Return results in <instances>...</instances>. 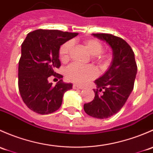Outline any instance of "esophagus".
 <instances>
[{
  "instance_id": "obj_1",
  "label": "esophagus",
  "mask_w": 153,
  "mask_h": 153,
  "mask_svg": "<svg viewBox=\"0 0 153 153\" xmlns=\"http://www.w3.org/2000/svg\"><path fill=\"white\" fill-rule=\"evenodd\" d=\"M73 88L74 89H79V90H82V87H81V86H79V85H73Z\"/></svg>"
}]
</instances>
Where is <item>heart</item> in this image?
I'll return each instance as SVG.
<instances>
[{"label": "heart", "instance_id": "b5f03b06", "mask_svg": "<svg viewBox=\"0 0 153 153\" xmlns=\"http://www.w3.org/2000/svg\"><path fill=\"white\" fill-rule=\"evenodd\" d=\"M72 41H68L61 45L59 48V58L62 62H67L70 58L73 48ZM84 45L88 52L94 56V59L100 64L105 63L110 59V55L102 52L103 45L100 40L97 39H88L84 41ZM97 71L90 65H82L74 63L66 70V77L68 80L79 85H85L97 76Z\"/></svg>", "mask_w": 153, "mask_h": 153}]
</instances>
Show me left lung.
Returning <instances> with one entry per match:
<instances>
[{"label": "left lung", "mask_w": 153, "mask_h": 153, "mask_svg": "<svg viewBox=\"0 0 153 153\" xmlns=\"http://www.w3.org/2000/svg\"><path fill=\"white\" fill-rule=\"evenodd\" d=\"M106 42L113 51L108 70L95 80L94 100L84 105V111L97 119H107L122 109L134 87L137 65L131 47L125 40L110 34H92ZM102 93H101V91Z\"/></svg>", "instance_id": "1"}]
</instances>
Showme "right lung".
Wrapping results in <instances>:
<instances>
[{
	"label": "right lung",
	"instance_id": "1",
	"mask_svg": "<svg viewBox=\"0 0 153 153\" xmlns=\"http://www.w3.org/2000/svg\"><path fill=\"white\" fill-rule=\"evenodd\" d=\"M77 33L59 30L37 29L29 33L21 45L18 66V88L24 103L39 114L53 113L60 108L64 94L72 88L71 83L60 79L55 86L51 76L62 78L55 72L60 67V46Z\"/></svg>",
	"mask_w": 153,
	"mask_h": 153
}]
</instances>
